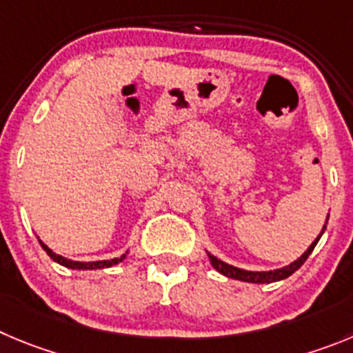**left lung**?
<instances>
[{
	"mask_svg": "<svg viewBox=\"0 0 353 353\" xmlns=\"http://www.w3.org/2000/svg\"><path fill=\"white\" fill-rule=\"evenodd\" d=\"M325 225H327V223H325ZM324 230H325V226L322 228V233H324ZM322 233L314 240V242H312V245L306 249L305 254H303L301 258L296 259V261L291 263V265L284 266V268L272 270V272H247V270L236 268V266L228 265V263L221 261V259H217L216 256H212V254H209V259L217 272L223 273V275H226V276H230V279H236V281H243V282H252V284H270V282L284 281V279H288L289 275H292L296 270L301 268L303 263L308 259V256L312 254V251H314L315 245H317V242H319V239L322 236Z\"/></svg>",
	"mask_w": 353,
	"mask_h": 353,
	"instance_id": "1",
	"label": "left lung"
}]
</instances>
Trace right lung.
<instances>
[{
	"mask_svg": "<svg viewBox=\"0 0 353 353\" xmlns=\"http://www.w3.org/2000/svg\"><path fill=\"white\" fill-rule=\"evenodd\" d=\"M39 243H41L43 251L47 252L48 256H50L54 261H57L59 265L65 266V268H72V270H97V268H110V266L113 265H118L120 261H123L125 259V254L121 256V258H114V259H106V261H94V263H80V261H71V259L68 258H62V256L55 254L54 251H50L45 243L39 240Z\"/></svg>",
	"mask_w": 353,
	"mask_h": 353,
	"instance_id": "right-lung-1",
	"label": "right lung"
}]
</instances>
